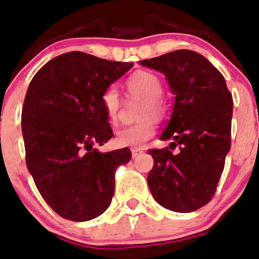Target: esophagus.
<instances>
[{
	"label": "esophagus",
	"instance_id": "1",
	"mask_svg": "<svg viewBox=\"0 0 259 259\" xmlns=\"http://www.w3.org/2000/svg\"><path fill=\"white\" fill-rule=\"evenodd\" d=\"M141 153H143V151H142V149H139V148H133V149H132V156H133V158H135V157H138Z\"/></svg>",
	"mask_w": 259,
	"mask_h": 259
}]
</instances>
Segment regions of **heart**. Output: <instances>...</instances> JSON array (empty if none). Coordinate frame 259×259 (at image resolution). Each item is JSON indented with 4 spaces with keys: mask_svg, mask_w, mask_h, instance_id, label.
<instances>
[{
    "mask_svg": "<svg viewBox=\"0 0 259 259\" xmlns=\"http://www.w3.org/2000/svg\"><path fill=\"white\" fill-rule=\"evenodd\" d=\"M125 87L130 96L142 100L138 111V120L142 121L118 130L115 135V143L118 147L142 148L154 134L152 118L162 120L166 115V103L161 97L163 93V84L158 75L153 72L137 71L127 78ZM101 103L108 120L115 124L121 108V98L115 85H110L103 91Z\"/></svg>",
    "mask_w": 259,
    "mask_h": 259,
    "instance_id": "obj_1",
    "label": "heart"
}]
</instances>
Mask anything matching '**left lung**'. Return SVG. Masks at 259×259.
<instances>
[{
    "label": "left lung",
    "mask_w": 259,
    "mask_h": 259,
    "mask_svg": "<svg viewBox=\"0 0 259 259\" xmlns=\"http://www.w3.org/2000/svg\"><path fill=\"white\" fill-rule=\"evenodd\" d=\"M139 64L165 74L175 94L159 138L172 142L148 152L154 161L149 190L170 211H197L213 197L230 151L233 97L221 72L194 51L178 50ZM175 146L178 154L170 151Z\"/></svg>",
    "instance_id": "left-lung-1"
}]
</instances>
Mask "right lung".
Masks as SVG:
<instances>
[{
  "instance_id": "1",
  "label": "right lung",
  "mask_w": 259,
  "mask_h": 259,
  "mask_svg": "<svg viewBox=\"0 0 259 259\" xmlns=\"http://www.w3.org/2000/svg\"><path fill=\"white\" fill-rule=\"evenodd\" d=\"M133 62L84 52L55 57L31 79L21 111L26 167L48 206L71 221L102 214L115 192V171L127 148L102 153L113 135L101 103L103 91Z\"/></svg>"
}]
</instances>
